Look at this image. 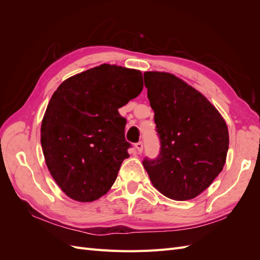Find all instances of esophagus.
<instances>
[{
    "label": "esophagus",
    "mask_w": 260,
    "mask_h": 260,
    "mask_svg": "<svg viewBox=\"0 0 260 260\" xmlns=\"http://www.w3.org/2000/svg\"><path fill=\"white\" fill-rule=\"evenodd\" d=\"M135 146H136V148H137V151H138V153H139V154L142 153V151H143V143H142V142H138V143H136V144H135Z\"/></svg>",
    "instance_id": "1"
}]
</instances>
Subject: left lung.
Listing matches in <instances>:
<instances>
[{
	"mask_svg": "<svg viewBox=\"0 0 260 260\" xmlns=\"http://www.w3.org/2000/svg\"><path fill=\"white\" fill-rule=\"evenodd\" d=\"M160 153L143 160L154 187L175 201L192 200L221 172L229 148L222 116L201 92L169 73L146 72Z\"/></svg>",
	"mask_w": 260,
	"mask_h": 260,
	"instance_id": "8db88e82",
	"label": "left lung"
}]
</instances>
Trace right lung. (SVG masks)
I'll return each mask as SVG.
<instances>
[{"mask_svg": "<svg viewBox=\"0 0 260 260\" xmlns=\"http://www.w3.org/2000/svg\"><path fill=\"white\" fill-rule=\"evenodd\" d=\"M142 73L103 64L68 78L54 92L41 124L45 164L68 198L93 202L114 184L131 146L118 113L142 92Z\"/></svg>", "mask_w": 260, "mask_h": 260, "instance_id": "obj_1", "label": "right lung"}]
</instances>
